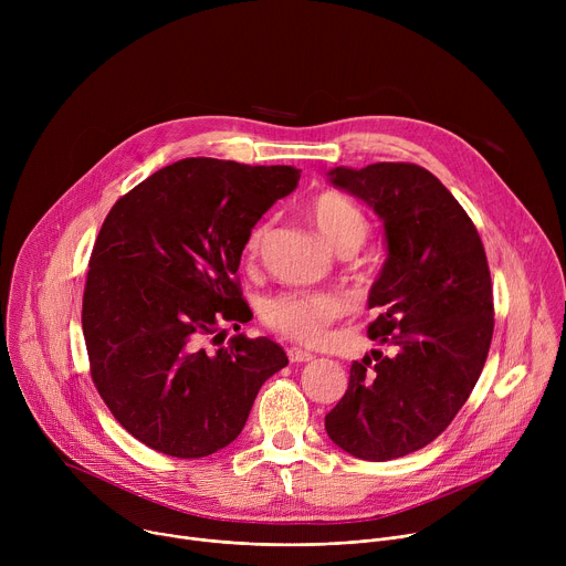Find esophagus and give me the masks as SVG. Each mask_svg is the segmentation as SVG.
<instances>
[{
    "label": "esophagus",
    "instance_id": "esophagus-1",
    "mask_svg": "<svg viewBox=\"0 0 566 566\" xmlns=\"http://www.w3.org/2000/svg\"><path fill=\"white\" fill-rule=\"evenodd\" d=\"M286 356H289L291 363H308V360H313V354H308V352H304L300 347H289Z\"/></svg>",
    "mask_w": 566,
    "mask_h": 566
}]
</instances>
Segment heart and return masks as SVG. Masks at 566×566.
<instances>
[{"label":"heart","instance_id":"1","mask_svg":"<svg viewBox=\"0 0 566 566\" xmlns=\"http://www.w3.org/2000/svg\"><path fill=\"white\" fill-rule=\"evenodd\" d=\"M311 219L340 253H354L369 232L365 212L345 195L322 192L308 206ZM271 223L260 221L247 237V255H260ZM349 311V300L336 291H282L262 304V319L275 334L302 345L325 340L329 327Z\"/></svg>","mask_w":566,"mask_h":566}]
</instances>
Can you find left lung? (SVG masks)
<instances>
[{
  "label": "left lung",
  "instance_id": "1",
  "mask_svg": "<svg viewBox=\"0 0 566 566\" xmlns=\"http://www.w3.org/2000/svg\"><path fill=\"white\" fill-rule=\"evenodd\" d=\"M329 175L382 219L389 255L369 293L378 317L367 327L387 349L354 360L325 428L345 452L389 461L432 443L479 380L495 327L489 260L468 212L426 168L374 164Z\"/></svg>",
  "mask_w": 566,
  "mask_h": 566
}]
</instances>
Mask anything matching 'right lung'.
I'll use <instances>...</instances> for the list:
<instances>
[{"label":"right lung","instance_id":"right-lung-1","mask_svg":"<svg viewBox=\"0 0 566 566\" xmlns=\"http://www.w3.org/2000/svg\"><path fill=\"white\" fill-rule=\"evenodd\" d=\"M300 172L184 158L105 217L83 295L90 371L114 419L147 448L179 459L226 448L264 380L289 365L269 338L237 334L219 349L206 340L223 322L239 329L253 317L237 277L241 251Z\"/></svg>","mask_w":566,"mask_h":566}]
</instances>
